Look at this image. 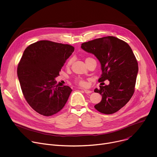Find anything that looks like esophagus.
I'll use <instances>...</instances> for the list:
<instances>
[{
    "label": "esophagus",
    "instance_id": "esophagus-1",
    "mask_svg": "<svg viewBox=\"0 0 157 157\" xmlns=\"http://www.w3.org/2000/svg\"><path fill=\"white\" fill-rule=\"evenodd\" d=\"M84 93H86V94H90V93H92V91H90V90H87V89H84Z\"/></svg>",
    "mask_w": 157,
    "mask_h": 157
}]
</instances>
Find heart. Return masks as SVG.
<instances>
[{"mask_svg": "<svg viewBox=\"0 0 157 157\" xmlns=\"http://www.w3.org/2000/svg\"><path fill=\"white\" fill-rule=\"evenodd\" d=\"M71 64V61H70L68 64H67V66H69L70 64ZM75 82L78 84L79 85L81 86H84L86 85V82L85 81V80H84L82 78H76L75 79Z\"/></svg>", "mask_w": 157, "mask_h": 157, "instance_id": "heart-1", "label": "heart"}]
</instances>
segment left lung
<instances>
[{"label": "left lung", "instance_id": "obj_1", "mask_svg": "<svg viewBox=\"0 0 157 157\" xmlns=\"http://www.w3.org/2000/svg\"><path fill=\"white\" fill-rule=\"evenodd\" d=\"M81 48L100 62L102 74L98 81H109V85L94 89L102 96L95 109L105 114L116 113L129 101L135 89L139 67L131 48L124 41L108 36L83 43Z\"/></svg>", "mask_w": 157, "mask_h": 157}]
</instances>
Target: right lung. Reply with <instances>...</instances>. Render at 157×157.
<instances>
[{
  "label": "right lung",
  "mask_w": 157,
  "mask_h": 157,
  "mask_svg": "<svg viewBox=\"0 0 157 157\" xmlns=\"http://www.w3.org/2000/svg\"><path fill=\"white\" fill-rule=\"evenodd\" d=\"M75 48L48 40L31 44L18 64L17 76L28 104L40 114L50 116L66 104L72 89L56 85L55 78Z\"/></svg>",
  "instance_id": "add662e5"
}]
</instances>
